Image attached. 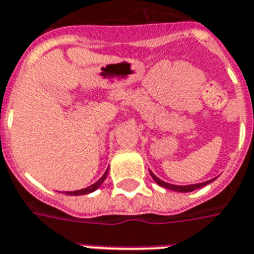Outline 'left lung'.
Masks as SVG:
<instances>
[{"mask_svg":"<svg viewBox=\"0 0 254 254\" xmlns=\"http://www.w3.org/2000/svg\"><path fill=\"white\" fill-rule=\"evenodd\" d=\"M150 175H152V178L154 179V182H156L157 185H160L161 188L170 189V190L179 191V193H189V191H193V190H195V189L202 188V186H205V185H208V183L212 182V181H208V182H204V183H197V185H189V186H176V185H171V183L163 182L161 179H159L157 176L154 175V174H152V172H150Z\"/></svg>","mask_w":254,"mask_h":254,"instance_id":"8db88e82","label":"left lung"}]
</instances>
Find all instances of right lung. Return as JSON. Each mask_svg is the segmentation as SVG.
<instances>
[{"label":"right lung","instance_id":"add662e5","mask_svg":"<svg viewBox=\"0 0 254 254\" xmlns=\"http://www.w3.org/2000/svg\"><path fill=\"white\" fill-rule=\"evenodd\" d=\"M107 175H108V170L107 172H105V174L98 179V181L95 182L94 185H91V186H89V188H86V189H82V190H76V191H66V194H68V195H83V194L91 193V191H94V190H97V189L101 186L102 182L107 179Z\"/></svg>","mask_w":254,"mask_h":254}]
</instances>
